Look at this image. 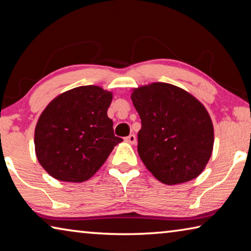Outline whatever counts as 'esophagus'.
<instances>
[{"label":"esophagus","instance_id":"esophagus-1","mask_svg":"<svg viewBox=\"0 0 251 251\" xmlns=\"http://www.w3.org/2000/svg\"><path fill=\"white\" fill-rule=\"evenodd\" d=\"M125 141L129 144H135L136 143V136L134 134H130L125 138Z\"/></svg>","mask_w":251,"mask_h":251}]
</instances>
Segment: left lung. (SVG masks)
I'll use <instances>...</instances> for the list:
<instances>
[{"label":"left lung","mask_w":251,"mask_h":251,"mask_svg":"<svg viewBox=\"0 0 251 251\" xmlns=\"http://www.w3.org/2000/svg\"><path fill=\"white\" fill-rule=\"evenodd\" d=\"M130 99L142 121L137 151L148 171L166 185L201 175L214 146V126L205 106L167 83L135 88Z\"/></svg>","instance_id":"1"}]
</instances>
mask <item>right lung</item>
<instances>
[{"mask_svg": "<svg viewBox=\"0 0 251 251\" xmlns=\"http://www.w3.org/2000/svg\"><path fill=\"white\" fill-rule=\"evenodd\" d=\"M110 92L100 86L75 87L50 101L34 133L35 154L50 176L82 182L94 175L123 139L114 135L107 109Z\"/></svg>", "mask_w": 251, "mask_h": 251, "instance_id": "1", "label": "right lung"}]
</instances>
